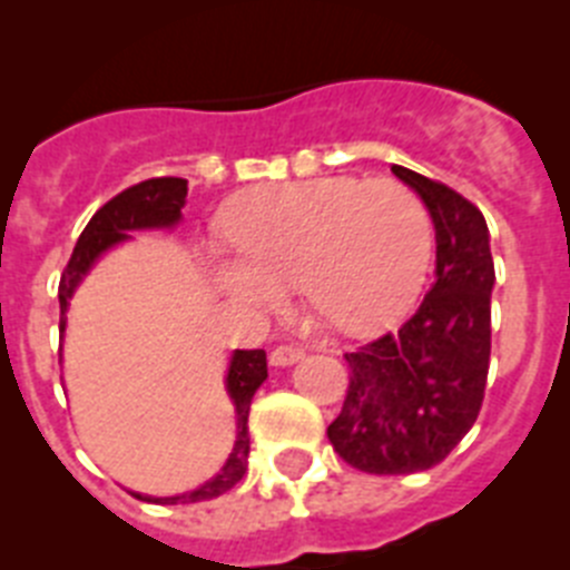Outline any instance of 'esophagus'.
I'll return each instance as SVG.
<instances>
[{
  "label": "esophagus",
  "mask_w": 570,
  "mask_h": 570,
  "mask_svg": "<svg viewBox=\"0 0 570 570\" xmlns=\"http://www.w3.org/2000/svg\"><path fill=\"white\" fill-rule=\"evenodd\" d=\"M302 356H305V351L296 345H276L274 351H271V365L274 367H288L294 365V362H299Z\"/></svg>",
  "instance_id": "obj_1"
}]
</instances>
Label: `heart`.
Returning a JSON list of instances; mask_svg holds the SVG:
<instances>
[{
    "mask_svg": "<svg viewBox=\"0 0 570 570\" xmlns=\"http://www.w3.org/2000/svg\"><path fill=\"white\" fill-rule=\"evenodd\" d=\"M225 236L236 250L214 265L225 294L271 308L296 276L302 296L347 334L402 320L434 250V225L416 190L360 176L248 190L230 205Z\"/></svg>",
    "mask_w": 570,
    "mask_h": 570,
    "instance_id": "obj_1",
    "label": "heart"
}]
</instances>
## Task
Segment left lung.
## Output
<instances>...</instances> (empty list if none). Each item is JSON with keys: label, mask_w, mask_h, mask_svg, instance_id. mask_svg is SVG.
<instances>
[{"label": "left lung", "mask_w": 570, "mask_h": 570, "mask_svg": "<svg viewBox=\"0 0 570 570\" xmlns=\"http://www.w3.org/2000/svg\"><path fill=\"white\" fill-rule=\"evenodd\" d=\"M431 210L436 282L416 314L345 354V402L328 425L336 454L365 473L440 465L471 431L491 362L493 259L485 216L454 188L394 165Z\"/></svg>", "instance_id": "left-lung-1"}]
</instances>
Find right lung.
Returning <instances> with one entry per match:
<instances>
[{
    "label": "right lung",
    "instance_id": "1",
    "mask_svg": "<svg viewBox=\"0 0 570 570\" xmlns=\"http://www.w3.org/2000/svg\"><path fill=\"white\" fill-rule=\"evenodd\" d=\"M185 196H188V179H179V176H156V179H145V183L125 188L122 194H116L110 203H105L97 214L90 216V223L85 225L82 236H79L77 248H73L68 265H65L62 279H59V334L65 331V314H68L70 296H73L77 285L82 282V276L90 271V265L110 245L128 239L130 230L170 228V225L179 223V216H183L185 208ZM265 380H268L265 351H236L230 356L228 380H225L230 400L236 405V442L223 471L216 473L214 480L196 488V491L183 493V497H165V500H159V497L134 493L136 500L176 505V502L216 500L225 491H230L245 476V471H248V411L256 387Z\"/></svg>",
    "mask_w": 570,
    "mask_h": 570
}]
</instances>
